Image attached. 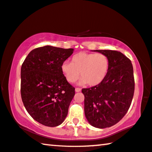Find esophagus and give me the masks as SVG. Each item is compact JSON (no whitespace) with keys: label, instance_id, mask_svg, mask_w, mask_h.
I'll use <instances>...</instances> for the list:
<instances>
[{"label":"esophagus","instance_id":"1","mask_svg":"<svg viewBox=\"0 0 152 152\" xmlns=\"http://www.w3.org/2000/svg\"><path fill=\"white\" fill-rule=\"evenodd\" d=\"M75 91H76V92H80L81 88H75Z\"/></svg>","mask_w":152,"mask_h":152}]
</instances>
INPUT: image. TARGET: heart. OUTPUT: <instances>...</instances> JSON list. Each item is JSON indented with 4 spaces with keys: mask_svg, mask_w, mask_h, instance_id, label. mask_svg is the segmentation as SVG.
I'll list each match as a JSON object with an SVG mask.
<instances>
[{
    "mask_svg": "<svg viewBox=\"0 0 152 152\" xmlns=\"http://www.w3.org/2000/svg\"><path fill=\"white\" fill-rule=\"evenodd\" d=\"M109 67L110 61L105 55L80 52L72 57V63L64 61L61 65V71L69 83H74L80 75L79 85L87 83L93 86L104 80Z\"/></svg>",
    "mask_w": 152,
    "mask_h": 152,
    "instance_id": "1",
    "label": "heart"
}]
</instances>
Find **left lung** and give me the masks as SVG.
<instances>
[{"mask_svg":"<svg viewBox=\"0 0 152 152\" xmlns=\"http://www.w3.org/2000/svg\"><path fill=\"white\" fill-rule=\"evenodd\" d=\"M94 51L106 55L110 67L102 83L82 90L85 114L91 126L105 129L118 123L128 112L134 91L133 67L131 60L117 50Z\"/></svg>","mask_w":152,"mask_h":152,"instance_id":"1","label":"left lung"}]
</instances>
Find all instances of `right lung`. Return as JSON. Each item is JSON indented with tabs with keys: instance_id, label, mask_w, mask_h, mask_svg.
<instances>
[{
	"instance_id": "1",
	"label": "right lung",
	"mask_w": 152,
	"mask_h": 152,
	"mask_svg": "<svg viewBox=\"0 0 152 152\" xmlns=\"http://www.w3.org/2000/svg\"><path fill=\"white\" fill-rule=\"evenodd\" d=\"M74 49L47 45L30 52L21 68V96L31 116L45 126L64 121L75 88L61 71V65Z\"/></svg>"
}]
</instances>
